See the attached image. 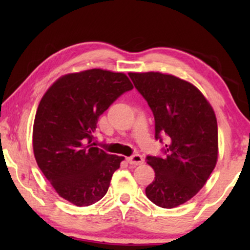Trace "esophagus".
I'll use <instances>...</instances> for the list:
<instances>
[{"label":"esophagus","mask_w":250,"mask_h":250,"mask_svg":"<svg viewBox=\"0 0 250 250\" xmlns=\"http://www.w3.org/2000/svg\"><path fill=\"white\" fill-rule=\"evenodd\" d=\"M126 160H127L128 164H131V165H134V166L143 164V157L141 155H139V153H135V155H133L131 157H127Z\"/></svg>","instance_id":"1"}]
</instances>
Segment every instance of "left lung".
I'll return each mask as SVG.
<instances>
[{
  "mask_svg": "<svg viewBox=\"0 0 250 250\" xmlns=\"http://www.w3.org/2000/svg\"><path fill=\"white\" fill-rule=\"evenodd\" d=\"M155 117V139L164 156H146L155 169L146 194L153 204L174 208L198 193L217 162V122L213 108L189 82L162 73H129Z\"/></svg>",
  "mask_w": 250,
  "mask_h": 250,
  "instance_id": "left-lung-1",
  "label": "left lung"
}]
</instances>
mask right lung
<instances>
[{
	"instance_id": "right-lung-1",
	"label": "right lung",
	"mask_w": 250,
	"mask_h": 250,
	"mask_svg": "<svg viewBox=\"0 0 250 250\" xmlns=\"http://www.w3.org/2000/svg\"><path fill=\"white\" fill-rule=\"evenodd\" d=\"M133 85L123 73L90 69L59 78L43 95L33 128L37 165L60 197L80 207L107 193L124 157L94 146L100 115Z\"/></svg>"
}]
</instances>
